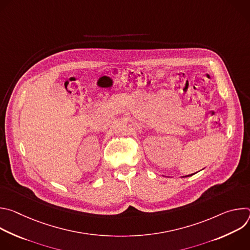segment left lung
<instances>
[{"instance_id":"8db88e82","label":"left lung","mask_w":250,"mask_h":250,"mask_svg":"<svg viewBox=\"0 0 250 250\" xmlns=\"http://www.w3.org/2000/svg\"><path fill=\"white\" fill-rule=\"evenodd\" d=\"M187 176H191V175H187Z\"/></svg>"}]
</instances>
